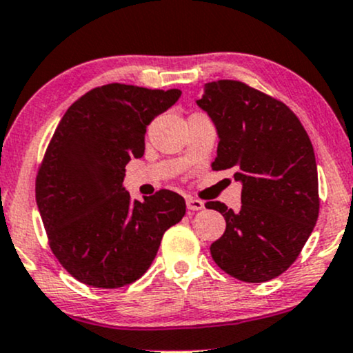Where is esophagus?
Instances as JSON below:
<instances>
[{
  "label": "esophagus",
  "instance_id": "1",
  "mask_svg": "<svg viewBox=\"0 0 353 353\" xmlns=\"http://www.w3.org/2000/svg\"><path fill=\"white\" fill-rule=\"evenodd\" d=\"M186 206H188L190 211H200L205 208V203L196 200V198H186Z\"/></svg>",
  "mask_w": 353,
  "mask_h": 353
}]
</instances>
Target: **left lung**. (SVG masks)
I'll return each instance as SVG.
<instances>
[{"mask_svg":"<svg viewBox=\"0 0 353 353\" xmlns=\"http://www.w3.org/2000/svg\"><path fill=\"white\" fill-rule=\"evenodd\" d=\"M218 132L213 170H234L241 208L210 201L226 219L211 258L244 283H266L297 259L319 216L312 143L285 103L238 81L205 84L196 101Z\"/></svg>","mask_w":353,"mask_h":353,"instance_id":"8db88e82","label":"left lung"}]
</instances>
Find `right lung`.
Here are the masks:
<instances>
[{"label": "right lung", "mask_w": 353, "mask_h": 353, "mask_svg": "<svg viewBox=\"0 0 353 353\" xmlns=\"http://www.w3.org/2000/svg\"><path fill=\"white\" fill-rule=\"evenodd\" d=\"M181 90L107 84L69 107L36 178L49 246L70 276L115 289L145 274L161 236L185 216L183 196L160 190L143 201L123 186L125 165L145 152V132Z\"/></svg>", "instance_id": "1"}]
</instances>
